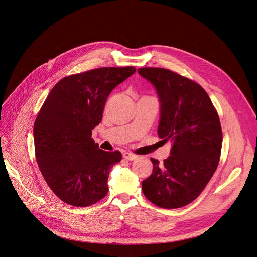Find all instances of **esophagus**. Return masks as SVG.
I'll return each mask as SVG.
<instances>
[{"instance_id": "obj_1", "label": "esophagus", "mask_w": 257, "mask_h": 257, "mask_svg": "<svg viewBox=\"0 0 257 257\" xmlns=\"http://www.w3.org/2000/svg\"><path fill=\"white\" fill-rule=\"evenodd\" d=\"M123 157H124L125 159H127V160H134V159L138 158V155L133 154V153H131V152H124V153H123Z\"/></svg>"}]
</instances>
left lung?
<instances>
[{
	"mask_svg": "<svg viewBox=\"0 0 257 257\" xmlns=\"http://www.w3.org/2000/svg\"><path fill=\"white\" fill-rule=\"evenodd\" d=\"M160 101L158 137L171 141V156L163 164L151 158L153 172L142 183L146 198L158 207L190 204L218 168L223 134L219 114L200 84L168 69L141 67Z\"/></svg>",
	"mask_w": 257,
	"mask_h": 257,
	"instance_id": "obj_1",
	"label": "left lung"
}]
</instances>
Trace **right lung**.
Returning a JSON list of instances; mask_svg holds the SVG:
<instances>
[{
  "mask_svg": "<svg viewBox=\"0 0 257 257\" xmlns=\"http://www.w3.org/2000/svg\"><path fill=\"white\" fill-rule=\"evenodd\" d=\"M134 66L100 67L66 76L52 88L34 123L35 158L47 184L64 203L90 206L108 193L119 151L99 149L91 139L112 89Z\"/></svg>",
  "mask_w": 257,
  "mask_h": 257,
  "instance_id": "obj_1",
  "label": "right lung"
}]
</instances>
